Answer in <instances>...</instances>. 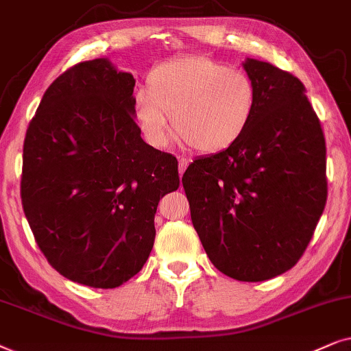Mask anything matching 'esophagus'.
<instances>
[{
  "label": "esophagus",
  "mask_w": 351,
  "mask_h": 351,
  "mask_svg": "<svg viewBox=\"0 0 351 351\" xmlns=\"http://www.w3.org/2000/svg\"><path fill=\"white\" fill-rule=\"evenodd\" d=\"M186 167H188V160H186L184 157H181L180 160H178V171H180V176H183Z\"/></svg>",
  "instance_id": "esophagus-1"
}]
</instances>
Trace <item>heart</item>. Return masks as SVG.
I'll list each match as a JSON object with an SVG mask.
<instances>
[{
  "instance_id": "1",
  "label": "heart",
  "mask_w": 351,
  "mask_h": 351,
  "mask_svg": "<svg viewBox=\"0 0 351 351\" xmlns=\"http://www.w3.org/2000/svg\"><path fill=\"white\" fill-rule=\"evenodd\" d=\"M258 90L254 78L207 56H183L158 64L147 90L133 96V117L154 147H167L173 127L202 154L234 146L254 120Z\"/></svg>"
}]
</instances>
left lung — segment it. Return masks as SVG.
Listing matches in <instances>:
<instances>
[{
	"mask_svg": "<svg viewBox=\"0 0 351 351\" xmlns=\"http://www.w3.org/2000/svg\"><path fill=\"white\" fill-rule=\"evenodd\" d=\"M258 101L249 130L226 151L199 157L183 175L191 219L215 268L260 282L300 260L326 199V141L305 86L247 58Z\"/></svg>",
	"mask_w": 351,
	"mask_h": 351,
	"instance_id": "left-lung-1",
	"label": "left lung"
}]
</instances>
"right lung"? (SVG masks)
I'll use <instances>...</instances> for the list:
<instances>
[{
  "instance_id": "right-lung-1",
  "label": "right lung",
  "mask_w": 351,
  "mask_h": 351,
  "mask_svg": "<svg viewBox=\"0 0 351 351\" xmlns=\"http://www.w3.org/2000/svg\"><path fill=\"white\" fill-rule=\"evenodd\" d=\"M134 83L107 58L77 64L46 90L23 143L27 221L49 265L83 286L141 271L158 200L180 186L178 160L141 138Z\"/></svg>"
}]
</instances>
